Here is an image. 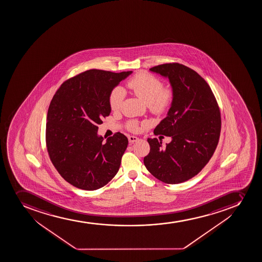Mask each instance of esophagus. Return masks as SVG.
<instances>
[{
  "label": "esophagus",
  "instance_id": "1",
  "mask_svg": "<svg viewBox=\"0 0 262 262\" xmlns=\"http://www.w3.org/2000/svg\"><path fill=\"white\" fill-rule=\"evenodd\" d=\"M128 139H129V142L130 143H136V142H138L139 140V138L134 137V136H129Z\"/></svg>",
  "mask_w": 262,
  "mask_h": 262
}]
</instances>
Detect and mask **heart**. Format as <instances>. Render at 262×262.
I'll return each mask as SVG.
<instances>
[{
	"mask_svg": "<svg viewBox=\"0 0 262 262\" xmlns=\"http://www.w3.org/2000/svg\"><path fill=\"white\" fill-rule=\"evenodd\" d=\"M128 87L138 98L148 104L155 113H163L168 108L173 99V92L170 88H163L161 80L148 73H141L128 82ZM123 89L116 87L109 96V105L113 111L119 110L124 99ZM128 127L132 130L137 129L135 122H129Z\"/></svg>",
	"mask_w": 262,
	"mask_h": 262,
	"instance_id": "1",
	"label": "heart"
}]
</instances>
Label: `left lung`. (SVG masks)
<instances>
[{
	"mask_svg": "<svg viewBox=\"0 0 262 262\" xmlns=\"http://www.w3.org/2000/svg\"><path fill=\"white\" fill-rule=\"evenodd\" d=\"M149 70L168 78L172 89L171 107L154 130L171 141L164 146L161 139L148 138L150 151L143 162L156 179L179 184L199 173L214 153L221 135V112L209 85L194 70L179 63Z\"/></svg>",
	"mask_w": 262,
	"mask_h": 262,
	"instance_id": "left-lung-1",
	"label": "left lung"
}]
</instances>
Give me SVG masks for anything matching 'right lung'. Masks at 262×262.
I'll return each instance as SVG.
<instances>
[{"label":"right lung","mask_w":262,"mask_h":262,"mask_svg":"<svg viewBox=\"0 0 262 262\" xmlns=\"http://www.w3.org/2000/svg\"><path fill=\"white\" fill-rule=\"evenodd\" d=\"M132 73L86 71L65 81L50 102L46 124L49 156L60 176L78 189H100L119 171L128 139L117 133L103 143L97 125L111 113L112 91Z\"/></svg>","instance_id":"obj_1"}]
</instances>
